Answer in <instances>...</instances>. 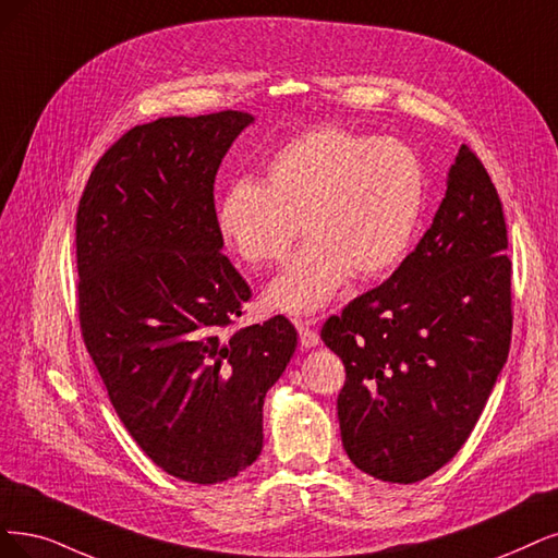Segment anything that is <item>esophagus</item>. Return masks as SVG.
I'll list each match as a JSON object with an SVG mask.
<instances>
[{
    "label": "esophagus",
    "instance_id": "34e87169",
    "mask_svg": "<svg viewBox=\"0 0 558 558\" xmlns=\"http://www.w3.org/2000/svg\"><path fill=\"white\" fill-rule=\"evenodd\" d=\"M315 324H317V319H301V322H296V331H299V338H301V347L313 349V347L319 344V336L315 331Z\"/></svg>",
    "mask_w": 558,
    "mask_h": 558
}]
</instances>
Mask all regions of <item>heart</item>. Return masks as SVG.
<instances>
[{
    "instance_id": "1",
    "label": "heart",
    "mask_w": 558,
    "mask_h": 558,
    "mask_svg": "<svg viewBox=\"0 0 558 558\" xmlns=\"http://www.w3.org/2000/svg\"><path fill=\"white\" fill-rule=\"evenodd\" d=\"M421 158L404 142L322 126L284 142L266 160L264 181L239 177L218 199L216 230L245 266L287 257L268 282L264 305L284 315H313L349 278L388 276L407 257L425 211Z\"/></svg>"
}]
</instances>
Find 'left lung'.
Listing matches in <instances>:
<instances>
[{"label":"left lung","instance_id":"left-lung-1","mask_svg":"<svg viewBox=\"0 0 558 558\" xmlns=\"http://www.w3.org/2000/svg\"><path fill=\"white\" fill-rule=\"evenodd\" d=\"M506 251L497 189L462 144L418 245L324 324L322 340L347 369L342 446L367 476L418 483L469 439L508 359Z\"/></svg>","mask_w":558,"mask_h":558}]
</instances>
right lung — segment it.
I'll list each match as a JSON object with an SVG mask.
<instances>
[{"instance_id":"1","label":"right lung","mask_w":558,"mask_h":558,"mask_svg":"<svg viewBox=\"0 0 558 558\" xmlns=\"http://www.w3.org/2000/svg\"><path fill=\"white\" fill-rule=\"evenodd\" d=\"M247 112L162 117L102 154L75 220L80 326L131 437L170 476L230 481L296 352L282 315L225 336L251 287L222 255L214 181Z\"/></svg>"}]
</instances>
